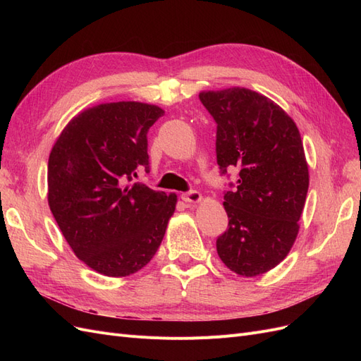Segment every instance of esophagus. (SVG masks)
<instances>
[{"label": "esophagus", "mask_w": 361, "mask_h": 361, "mask_svg": "<svg viewBox=\"0 0 361 361\" xmlns=\"http://www.w3.org/2000/svg\"><path fill=\"white\" fill-rule=\"evenodd\" d=\"M180 199L187 203H197L202 200V194L199 191H188L180 195Z\"/></svg>", "instance_id": "1"}]
</instances>
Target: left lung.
I'll return each mask as SVG.
<instances>
[{
  "label": "left lung",
  "instance_id": "1",
  "mask_svg": "<svg viewBox=\"0 0 361 361\" xmlns=\"http://www.w3.org/2000/svg\"><path fill=\"white\" fill-rule=\"evenodd\" d=\"M199 97L216 122L221 174L239 170L236 188L224 192L228 227L216 239L218 256L243 277L265 274L288 256L300 231L309 190L300 130L274 101L244 87Z\"/></svg>",
  "mask_w": 361,
  "mask_h": 361
}]
</instances>
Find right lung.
<instances>
[{
	"instance_id": "1",
	"label": "right lung",
	"mask_w": 361,
	"mask_h": 361,
	"mask_svg": "<svg viewBox=\"0 0 361 361\" xmlns=\"http://www.w3.org/2000/svg\"><path fill=\"white\" fill-rule=\"evenodd\" d=\"M161 116L162 108L134 101L87 108L49 154L51 212L76 257L106 277L146 267L176 209V194L133 182L149 171L147 130Z\"/></svg>"
}]
</instances>
